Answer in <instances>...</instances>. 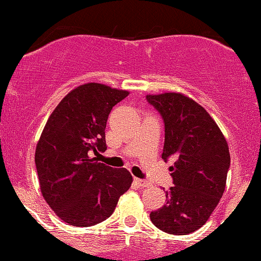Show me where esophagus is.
<instances>
[{"label": "esophagus", "mask_w": 261, "mask_h": 261, "mask_svg": "<svg viewBox=\"0 0 261 261\" xmlns=\"http://www.w3.org/2000/svg\"><path fill=\"white\" fill-rule=\"evenodd\" d=\"M134 181L136 182V184H139V187H141V188H148V187H151V182H148L147 180H145V179L134 178Z\"/></svg>", "instance_id": "esophagus-1"}]
</instances>
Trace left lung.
Returning <instances> with one entry per match:
<instances>
[{
    "mask_svg": "<svg viewBox=\"0 0 261 261\" xmlns=\"http://www.w3.org/2000/svg\"><path fill=\"white\" fill-rule=\"evenodd\" d=\"M164 122L162 158H174L166 203L149 215L166 233L184 236L205 224L226 188L230 155L226 139L201 106L180 93L147 95Z\"/></svg>",
    "mask_w": 261,
    "mask_h": 261,
    "instance_id": "8db88e82",
    "label": "left lung"
}]
</instances>
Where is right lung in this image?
Instances as JSON below:
<instances>
[{"mask_svg": "<svg viewBox=\"0 0 261 261\" xmlns=\"http://www.w3.org/2000/svg\"><path fill=\"white\" fill-rule=\"evenodd\" d=\"M126 91L99 83L77 87L59 103L35 151V167L45 201L66 223L91 227L113 214L133 176L98 162L107 149L106 127L113 107Z\"/></svg>", "mask_w": 261, "mask_h": 261, "instance_id": "1", "label": "right lung"}]
</instances>
